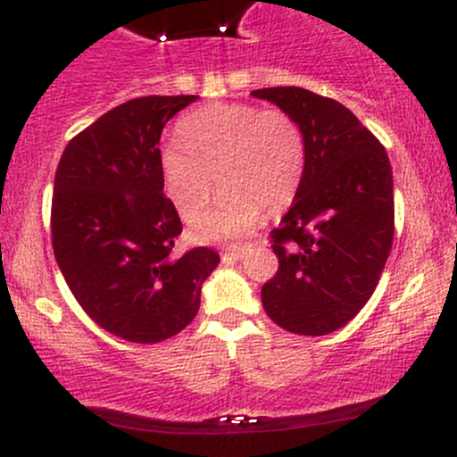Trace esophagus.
<instances>
[{
    "label": "esophagus",
    "mask_w": 457,
    "mask_h": 457,
    "mask_svg": "<svg viewBox=\"0 0 457 457\" xmlns=\"http://www.w3.org/2000/svg\"><path fill=\"white\" fill-rule=\"evenodd\" d=\"M251 246H253L251 243H232L225 246V255H229V258L234 260H240L245 258L246 251H251Z\"/></svg>",
    "instance_id": "1"
}]
</instances>
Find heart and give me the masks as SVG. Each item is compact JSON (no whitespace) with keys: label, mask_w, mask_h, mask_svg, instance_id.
<instances>
[{"label":"heart","mask_w":457,"mask_h":457,"mask_svg":"<svg viewBox=\"0 0 457 457\" xmlns=\"http://www.w3.org/2000/svg\"><path fill=\"white\" fill-rule=\"evenodd\" d=\"M178 139L162 145L159 167L167 197L193 223L213 195L218 176L224 195L195 225L204 240L234 238L260 221L264 208L279 212L295 202L307 170L301 124L283 109L214 103L178 124Z\"/></svg>","instance_id":"b5f03b06"}]
</instances>
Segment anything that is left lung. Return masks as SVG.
I'll return each instance as SVG.
<instances>
[{
	"label": "left lung",
	"instance_id": "obj_1",
	"mask_svg": "<svg viewBox=\"0 0 457 457\" xmlns=\"http://www.w3.org/2000/svg\"><path fill=\"white\" fill-rule=\"evenodd\" d=\"M251 94L295 115L307 141L301 191L270 232L279 269L262 287V305L290 333H333L370 301L389 258L395 229L389 156L333 98L292 86Z\"/></svg>",
	"mask_w": 457,
	"mask_h": 457
}]
</instances>
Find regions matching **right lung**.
I'll use <instances>...</instances> for the list:
<instances>
[{"label": "right lung", "mask_w": 457, "mask_h": 457, "mask_svg": "<svg viewBox=\"0 0 457 457\" xmlns=\"http://www.w3.org/2000/svg\"><path fill=\"white\" fill-rule=\"evenodd\" d=\"M197 96H141L107 112L68 141L55 171L51 243L62 275L98 327L156 344L197 316L202 283L219 253H174L182 232L162 193L159 141Z\"/></svg>", "instance_id": "right-lung-1"}]
</instances>
